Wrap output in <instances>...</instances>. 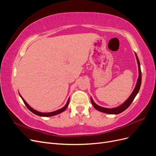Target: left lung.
<instances>
[{
  "instance_id": "1",
  "label": "left lung",
  "mask_w": 156,
  "mask_h": 156,
  "mask_svg": "<svg viewBox=\"0 0 156 156\" xmlns=\"http://www.w3.org/2000/svg\"><path fill=\"white\" fill-rule=\"evenodd\" d=\"M135 56H136V60H137V64H138V67H139V77L137 79V82H136V84L135 88L134 89V90L133 91V92H132V94H131V96L124 103H122L120 106L116 107V108H104V107L99 106L94 102L92 98H90L92 104L94 106V107L96 108V109H97L99 111L107 113V114L118 115V114H120V113H121L122 112L124 111L126 109H127V108H128L129 106L131 105V103L133 102L135 96H136V94H138V92L139 91V89H140V87L141 85V77H142V76H141V70H140L139 60L137 57V55H136V54H135Z\"/></svg>"
}]
</instances>
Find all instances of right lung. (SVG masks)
Returning <instances> with one entry per match:
<instances>
[{
    "mask_svg": "<svg viewBox=\"0 0 156 156\" xmlns=\"http://www.w3.org/2000/svg\"><path fill=\"white\" fill-rule=\"evenodd\" d=\"M21 96V98H22V100H23V102H24L25 105L27 106V107L28 108H29V109L32 112L34 113V114H35V115H36L40 116H54V115H58V114H59V113L62 112L66 110V108L68 107V104H69V99L68 102H67V103H66V105L64 107H62V108H60V109H58V110H57V111H54V112H40L37 111H36V110H34V109H33V108H32V107H30L29 105H28V103L24 100V99H23V98L21 97V96Z\"/></svg>",
    "mask_w": 156,
    "mask_h": 156,
    "instance_id": "right-lung-1",
    "label": "right lung"
}]
</instances>
